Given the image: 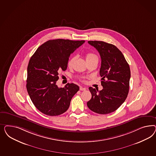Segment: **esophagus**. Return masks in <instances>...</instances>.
Returning a JSON list of instances; mask_svg holds the SVG:
<instances>
[{
  "instance_id": "34e87169",
  "label": "esophagus",
  "mask_w": 156,
  "mask_h": 156,
  "mask_svg": "<svg viewBox=\"0 0 156 156\" xmlns=\"http://www.w3.org/2000/svg\"><path fill=\"white\" fill-rule=\"evenodd\" d=\"M86 88L85 87H82V86H80V90H81V91H85L86 90Z\"/></svg>"
}]
</instances>
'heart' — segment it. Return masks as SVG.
Here are the masks:
<instances>
[{"label": "heart", "mask_w": 156, "mask_h": 156, "mask_svg": "<svg viewBox=\"0 0 156 156\" xmlns=\"http://www.w3.org/2000/svg\"><path fill=\"white\" fill-rule=\"evenodd\" d=\"M86 61H90V60H93V59H98L97 55L93 53V52H87L86 54ZM76 59V58L74 57H72L69 59V61L67 62V65L68 67H71L73 65V63L74 62V61Z\"/></svg>", "instance_id": "obj_1"}]
</instances>
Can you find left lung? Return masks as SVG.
<instances>
[{"mask_svg": "<svg viewBox=\"0 0 156 156\" xmlns=\"http://www.w3.org/2000/svg\"><path fill=\"white\" fill-rule=\"evenodd\" d=\"M99 52L101 58L99 74L103 89H89L91 98L88 108L100 114L115 111L128 97L130 78V67L122 53L112 44L103 41H88Z\"/></svg>", "mask_w": 156, "mask_h": 156, "instance_id": "1", "label": "left lung"}]
</instances>
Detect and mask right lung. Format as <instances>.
Masks as SVG:
<instances>
[{
	"label": "right lung",
	"mask_w": 156,
	"mask_h": 156,
	"mask_svg": "<svg viewBox=\"0 0 156 156\" xmlns=\"http://www.w3.org/2000/svg\"><path fill=\"white\" fill-rule=\"evenodd\" d=\"M85 41L49 40L38 47L27 67L26 88L34 105L42 113L57 116L69 109L80 88L74 83L58 87V74L65 71L71 53Z\"/></svg>",
	"instance_id": "obj_1"
}]
</instances>
